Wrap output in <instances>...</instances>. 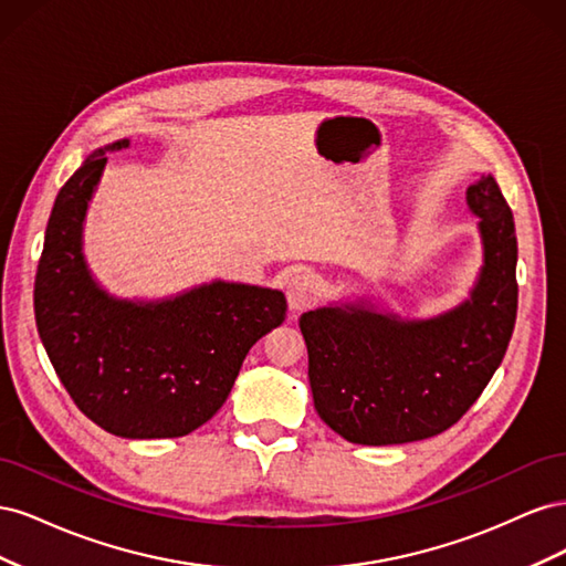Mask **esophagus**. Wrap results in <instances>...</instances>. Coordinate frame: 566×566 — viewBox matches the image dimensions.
Instances as JSON below:
<instances>
[{
	"label": "esophagus",
	"mask_w": 566,
	"mask_h": 566,
	"mask_svg": "<svg viewBox=\"0 0 566 566\" xmlns=\"http://www.w3.org/2000/svg\"><path fill=\"white\" fill-rule=\"evenodd\" d=\"M321 290H323V283L316 273H312V271L297 273V276H293V281H290V285H287L290 310L302 312V310H306V306H312L321 297Z\"/></svg>",
	"instance_id": "1"
}]
</instances>
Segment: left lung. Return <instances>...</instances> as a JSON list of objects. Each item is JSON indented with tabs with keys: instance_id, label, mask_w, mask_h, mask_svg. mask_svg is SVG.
Masks as SVG:
<instances>
[{
	"instance_id": "obj_1",
	"label": "left lung",
	"mask_w": 566,
	"mask_h": 566,
	"mask_svg": "<svg viewBox=\"0 0 566 566\" xmlns=\"http://www.w3.org/2000/svg\"><path fill=\"white\" fill-rule=\"evenodd\" d=\"M484 266L470 300L427 321L364 304L300 316L321 420L352 443L387 447L447 432L479 399L507 352L517 318L515 219L499 184L468 188Z\"/></svg>"
}]
</instances>
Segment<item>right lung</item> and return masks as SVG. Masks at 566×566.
Returning <instances> with one entry per match:
<instances>
[{
	"mask_svg": "<svg viewBox=\"0 0 566 566\" xmlns=\"http://www.w3.org/2000/svg\"><path fill=\"white\" fill-rule=\"evenodd\" d=\"M63 184L35 276V321L65 391L101 430L172 439L224 406L250 347L285 321L281 290L214 281L163 302L115 300L84 264L82 227L108 153Z\"/></svg>",
	"mask_w": 566,
	"mask_h": 566,
	"instance_id": "obj_1",
	"label": "right lung"
}]
</instances>
